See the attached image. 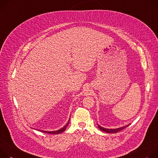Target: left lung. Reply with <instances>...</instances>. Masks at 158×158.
<instances>
[{"label":"left lung","mask_w":158,"mask_h":158,"mask_svg":"<svg viewBox=\"0 0 158 158\" xmlns=\"http://www.w3.org/2000/svg\"><path fill=\"white\" fill-rule=\"evenodd\" d=\"M130 124H127V125H126V126H123V127L117 128V129H107V128H104V127H101L100 125H97V126H98V127L101 131L106 132H107V133H110V134H112V133H116V132H118L122 131V129H124L126 128V127H128Z\"/></svg>","instance_id":"obj_1"}]
</instances>
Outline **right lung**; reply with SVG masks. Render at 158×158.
<instances>
[{"mask_svg": "<svg viewBox=\"0 0 158 158\" xmlns=\"http://www.w3.org/2000/svg\"><path fill=\"white\" fill-rule=\"evenodd\" d=\"M69 119H70V118H69ZM69 119L68 120V122H67V124H66L63 127H62L61 129H59V130L54 131H41V130H38V131H40V132H42L48 133V134H61V132H63L64 131V130L66 129L67 126H68V124H69ZM32 129H34V128H32ZM36 130H37V129H36Z\"/></svg>", "mask_w": 158, "mask_h": 158, "instance_id": "add662e5", "label": "right lung"}]
</instances>
